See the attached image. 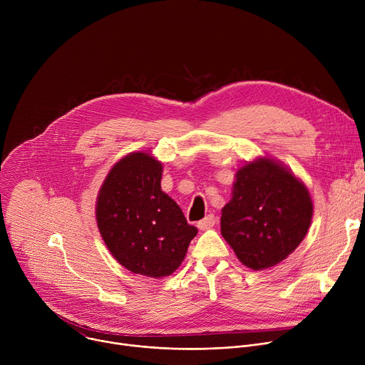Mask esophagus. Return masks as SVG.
<instances>
[{
	"instance_id": "obj_1",
	"label": "esophagus",
	"mask_w": 365,
	"mask_h": 365,
	"mask_svg": "<svg viewBox=\"0 0 365 365\" xmlns=\"http://www.w3.org/2000/svg\"><path fill=\"white\" fill-rule=\"evenodd\" d=\"M215 217L214 215H207V217H205L202 221H199L197 222V228L199 230H210V228H212L214 225H215Z\"/></svg>"
}]
</instances>
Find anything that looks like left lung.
Listing matches in <instances>:
<instances>
[{
  "label": "left lung",
  "instance_id": "obj_1",
  "mask_svg": "<svg viewBox=\"0 0 365 365\" xmlns=\"http://www.w3.org/2000/svg\"><path fill=\"white\" fill-rule=\"evenodd\" d=\"M231 195L222 207L221 234L245 267L277 266L306 237L314 202L282 162L267 155L247 162L235 173Z\"/></svg>",
  "mask_w": 365,
  "mask_h": 365
}]
</instances>
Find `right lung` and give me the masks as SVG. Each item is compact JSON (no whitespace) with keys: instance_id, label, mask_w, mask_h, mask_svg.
I'll return each instance as SVG.
<instances>
[{"instance_id":"obj_1","label":"right lung","mask_w":365,"mask_h":365,"mask_svg":"<svg viewBox=\"0 0 365 365\" xmlns=\"http://www.w3.org/2000/svg\"><path fill=\"white\" fill-rule=\"evenodd\" d=\"M163 165L145 151L120 159L99 187L95 217L117 262L134 274L162 279L182 264L197 234L162 190Z\"/></svg>"}]
</instances>
